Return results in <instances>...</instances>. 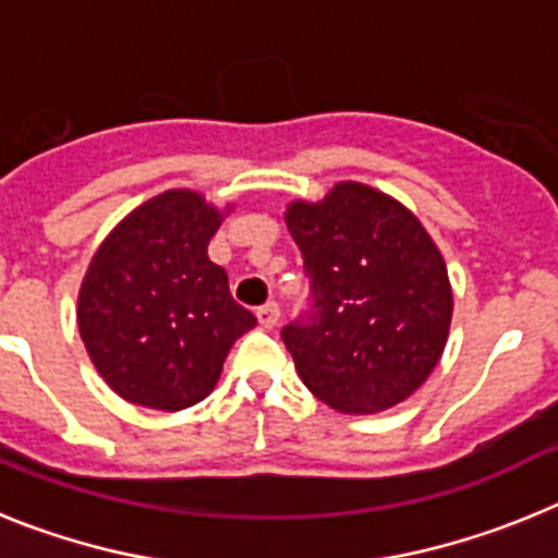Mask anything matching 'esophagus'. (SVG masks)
<instances>
[{
	"mask_svg": "<svg viewBox=\"0 0 558 558\" xmlns=\"http://www.w3.org/2000/svg\"><path fill=\"white\" fill-rule=\"evenodd\" d=\"M256 318H259V324H263L265 329L276 327V322H279V304L276 302L263 304V307L256 310Z\"/></svg>",
	"mask_w": 558,
	"mask_h": 558,
	"instance_id": "esophagus-1",
	"label": "esophagus"
}]
</instances>
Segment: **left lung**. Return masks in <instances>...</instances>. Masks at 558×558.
<instances>
[{"mask_svg":"<svg viewBox=\"0 0 558 558\" xmlns=\"http://www.w3.org/2000/svg\"><path fill=\"white\" fill-rule=\"evenodd\" d=\"M313 310L282 329L295 372L338 413H379L433 374L450 338L452 284L418 218L386 192L340 181L290 201Z\"/></svg>","mask_w":558,"mask_h":558,"instance_id":"8db88e82","label":"left lung"}]
</instances>
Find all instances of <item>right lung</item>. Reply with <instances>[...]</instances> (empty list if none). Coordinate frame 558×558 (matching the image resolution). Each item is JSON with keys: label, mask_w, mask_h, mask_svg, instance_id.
Returning <instances> with one entry per match:
<instances>
[{"label": "right lung", "mask_w": 558, "mask_h": 558, "mask_svg": "<svg viewBox=\"0 0 558 558\" xmlns=\"http://www.w3.org/2000/svg\"><path fill=\"white\" fill-rule=\"evenodd\" d=\"M231 209L195 190H167L125 215L92 256L77 329L97 374L131 405H198L234 340L256 327L206 251Z\"/></svg>", "instance_id": "add662e5"}]
</instances>
